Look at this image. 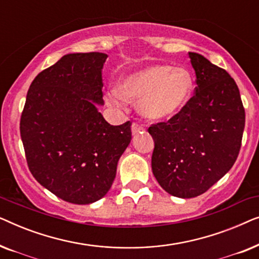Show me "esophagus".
Here are the masks:
<instances>
[{"label":"esophagus","instance_id":"esophagus-1","mask_svg":"<svg viewBox=\"0 0 259 259\" xmlns=\"http://www.w3.org/2000/svg\"><path fill=\"white\" fill-rule=\"evenodd\" d=\"M141 131H144V127L140 126L139 123L133 122V125H132V133H133V134H137V133L141 132Z\"/></svg>","mask_w":259,"mask_h":259}]
</instances>
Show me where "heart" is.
<instances>
[{"label": "heart", "mask_w": 259, "mask_h": 259, "mask_svg": "<svg viewBox=\"0 0 259 259\" xmlns=\"http://www.w3.org/2000/svg\"><path fill=\"white\" fill-rule=\"evenodd\" d=\"M193 93L190 72L171 66L154 65L123 76L118 91H112L108 101L121 105L125 100L139 101L140 114L151 120H169L183 112Z\"/></svg>", "instance_id": "1"}]
</instances>
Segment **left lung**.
Wrapping results in <instances>:
<instances>
[{"mask_svg":"<svg viewBox=\"0 0 259 259\" xmlns=\"http://www.w3.org/2000/svg\"><path fill=\"white\" fill-rule=\"evenodd\" d=\"M197 87L183 112L148 127L154 140L152 171L166 192L200 196L235 164L245 126L239 90L225 69L189 53Z\"/></svg>","mask_w":259,"mask_h":259,"instance_id":"1","label":"left lung"}]
</instances>
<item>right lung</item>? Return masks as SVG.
<instances>
[{
  "label": "right lung",
  "mask_w": 259,
  "mask_h": 259,
  "mask_svg": "<svg viewBox=\"0 0 259 259\" xmlns=\"http://www.w3.org/2000/svg\"><path fill=\"white\" fill-rule=\"evenodd\" d=\"M104 53H74L37 74L27 93L20 133L29 171L56 197L86 205L111 189L131 143V121L112 126L98 111Z\"/></svg>",
  "instance_id": "obj_1"
}]
</instances>
